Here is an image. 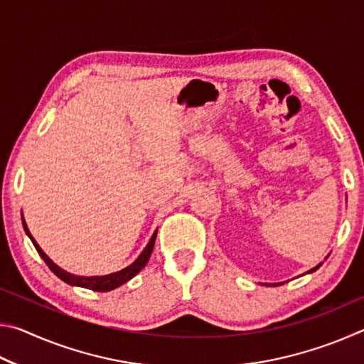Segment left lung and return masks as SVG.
I'll use <instances>...</instances> for the list:
<instances>
[{
  "instance_id": "8db88e82",
  "label": "left lung",
  "mask_w": 364,
  "mask_h": 364,
  "mask_svg": "<svg viewBox=\"0 0 364 364\" xmlns=\"http://www.w3.org/2000/svg\"><path fill=\"white\" fill-rule=\"evenodd\" d=\"M319 267H321V263H319V264H316V267L315 268H311L310 271H308V273H311V271H316ZM273 286H281V282H278V284H273Z\"/></svg>"
}]
</instances>
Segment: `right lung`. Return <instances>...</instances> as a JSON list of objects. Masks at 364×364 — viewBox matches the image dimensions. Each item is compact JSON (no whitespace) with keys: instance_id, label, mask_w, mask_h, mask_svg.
Segmentation results:
<instances>
[{"instance_id":"obj_1","label":"right lung","mask_w":364,"mask_h":364,"mask_svg":"<svg viewBox=\"0 0 364 364\" xmlns=\"http://www.w3.org/2000/svg\"><path fill=\"white\" fill-rule=\"evenodd\" d=\"M22 223H23V230H26V232L28 234V237L32 239L36 252H38L40 257L43 258V260H45V263L49 267V269H51L59 279H63L64 282H67V284H70V286H80V287H85V289H91V291H97V292L112 291V289L122 286L123 282L132 279L134 274H138L139 271L144 268V264L147 263V260H149V257L152 254V249H154V244H156V236H157V231H156V232H154V236L151 237L149 244L146 245V249L141 252V255L130 264V267L123 268L120 271H117V273L107 274V276H93V278H86V276H75V274L67 273V271H64L63 268H59L56 263H53L51 258H49L45 254V252L41 250L40 245L36 244V241L32 237V234H30L23 218H22Z\"/></svg>"}]
</instances>
